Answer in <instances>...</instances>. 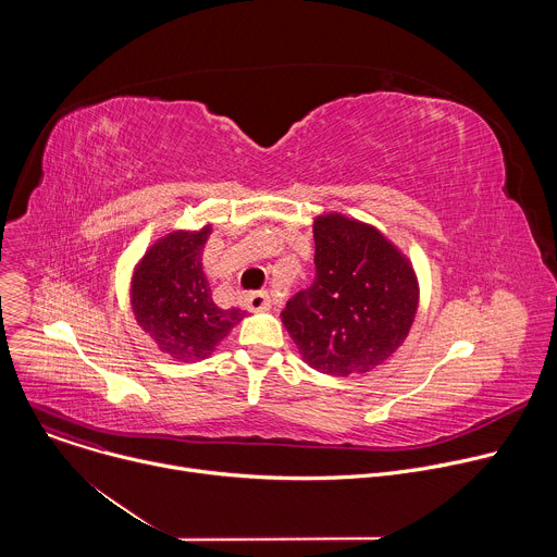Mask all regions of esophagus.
I'll return each instance as SVG.
<instances>
[{"label":"esophagus","mask_w":557,"mask_h":557,"mask_svg":"<svg viewBox=\"0 0 557 557\" xmlns=\"http://www.w3.org/2000/svg\"><path fill=\"white\" fill-rule=\"evenodd\" d=\"M247 308L253 312H262L271 308V295L267 290H258V293H249L247 295Z\"/></svg>","instance_id":"34e87169"}]
</instances>
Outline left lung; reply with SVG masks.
Wrapping results in <instances>:
<instances>
[{"instance_id": "obj_1", "label": "left lung", "mask_w": 557, "mask_h": 557, "mask_svg": "<svg viewBox=\"0 0 557 557\" xmlns=\"http://www.w3.org/2000/svg\"><path fill=\"white\" fill-rule=\"evenodd\" d=\"M314 282L282 310L301 359L331 376L366 374L399 348L419 310L410 258L372 224L331 211L317 215Z\"/></svg>"}]
</instances>
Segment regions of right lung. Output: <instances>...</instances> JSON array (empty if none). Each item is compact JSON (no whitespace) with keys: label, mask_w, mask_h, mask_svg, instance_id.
<instances>
[{"label":"right lung","mask_w":557,"mask_h":557,"mask_svg":"<svg viewBox=\"0 0 557 557\" xmlns=\"http://www.w3.org/2000/svg\"><path fill=\"white\" fill-rule=\"evenodd\" d=\"M213 231L176 228L145 251L132 273L129 304L136 324L158 350L176 361L207 359L240 324L243 308H220L202 271V251Z\"/></svg>","instance_id":"obj_1"}]
</instances>
